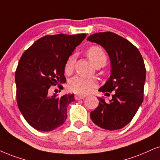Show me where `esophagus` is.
I'll list each match as a JSON object with an SVG mask.
<instances>
[{"label": "esophagus", "mask_w": 160, "mask_h": 160, "mask_svg": "<svg viewBox=\"0 0 160 160\" xmlns=\"http://www.w3.org/2000/svg\"><path fill=\"white\" fill-rule=\"evenodd\" d=\"M86 97V96H80V95H76L75 96V99L76 100H80V99H83Z\"/></svg>", "instance_id": "esophagus-1"}]
</instances>
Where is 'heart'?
Here are the masks:
<instances>
[{"mask_svg":"<svg viewBox=\"0 0 160 160\" xmlns=\"http://www.w3.org/2000/svg\"><path fill=\"white\" fill-rule=\"evenodd\" d=\"M89 60L94 65L98 64H105L107 62V56L103 49L99 46L90 47L86 52ZM75 57L71 56L67 60L64 65L65 74L70 75L72 73L74 69ZM96 82L94 78H88L84 76H76L69 82V89L76 94H87L90 92L95 88Z\"/></svg>","mask_w":160,"mask_h":160,"instance_id":"1","label":"heart"}]
</instances>
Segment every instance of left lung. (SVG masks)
Wrapping results in <instances>:
<instances>
[{"mask_svg": "<svg viewBox=\"0 0 160 160\" xmlns=\"http://www.w3.org/2000/svg\"><path fill=\"white\" fill-rule=\"evenodd\" d=\"M88 41L100 44L109 55L111 74L99 91L105 96L113 93L108 103L98 97L99 104L90 118L103 129H121L131 121L143 102L146 69L142 56L129 41L112 32L95 33Z\"/></svg>", "mask_w": 160, "mask_h": 160, "instance_id": "8db88e82", "label": "left lung"}]
</instances>
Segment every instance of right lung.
I'll list each match as a JSON object with an SVG mask.
<instances>
[{
	"label": "right lung",
	"instance_id": "right-lung-1",
	"mask_svg": "<svg viewBox=\"0 0 160 160\" xmlns=\"http://www.w3.org/2000/svg\"><path fill=\"white\" fill-rule=\"evenodd\" d=\"M86 34H58L39 38L21 56L15 71L16 98L24 119L33 128L51 131L64 124L74 95L50 96V87L65 83L64 65Z\"/></svg>",
	"mask_w": 160,
	"mask_h": 160
}]
</instances>
